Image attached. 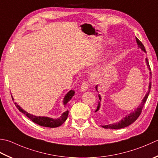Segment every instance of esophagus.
Here are the masks:
<instances>
[{
  "mask_svg": "<svg viewBox=\"0 0 158 158\" xmlns=\"http://www.w3.org/2000/svg\"><path fill=\"white\" fill-rule=\"evenodd\" d=\"M88 88V82L87 81H83L81 85V92H85Z\"/></svg>",
  "mask_w": 158,
  "mask_h": 158,
  "instance_id": "1",
  "label": "esophagus"
}]
</instances>
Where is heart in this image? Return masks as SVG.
Returning a JSON list of instances; mask_svg holds the SVG:
<instances>
[{"instance_id":"heart-1","label":"heart","mask_w":158,"mask_h":158,"mask_svg":"<svg viewBox=\"0 0 158 158\" xmlns=\"http://www.w3.org/2000/svg\"><path fill=\"white\" fill-rule=\"evenodd\" d=\"M98 75H99V74H98V73H94L93 75H92V77H98Z\"/></svg>"}]
</instances>
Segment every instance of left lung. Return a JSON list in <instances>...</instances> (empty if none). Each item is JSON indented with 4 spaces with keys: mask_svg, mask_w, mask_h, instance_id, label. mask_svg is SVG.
<instances>
[{
    "mask_svg": "<svg viewBox=\"0 0 158 158\" xmlns=\"http://www.w3.org/2000/svg\"><path fill=\"white\" fill-rule=\"evenodd\" d=\"M135 39H136V42H137V44L139 48H140L142 50L144 51V52H146V50H145V48H144V46L143 45V43H142L140 40H139L136 37H135ZM146 61H147V66H149V68L150 69V66H149V61H148V59L146 58ZM151 74V72H150ZM151 88V82L149 83V90L148 91V92L147 93V94L145 95V97H144L143 101H142L141 104L139 106V107L137 108L136 110H135L134 112H131V114H129L128 116H127L126 117H125L124 118L122 119L120 121L116 123H113V124H110V125H101L103 127V128L105 129H121V128H124L126 127L129 126V125H131V123H134V121H135L138 119V118L139 116H140V114L142 112V110H143V108L144 106V103L145 102H146L147 98H148V96L149 94V92H150V89ZM97 88V85L96 86V89ZM98 98H99V100L101 101V97L100 95H98ZM100 101H98V106H97V110H96L95 112H97V111L99 110L100 108Z\"/></svg>",
    "mask_w": 158,
    "mask_h": 158,
    "instance_id": "obj_1",
    "label": "left lung"
}]
</instances>
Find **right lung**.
<instances>
[{"instance_id": "right-lung-1", "label": "right lung", "mask_w": 158, "mask_h": 158, "mask_svg": "<svg viewBox=\"0 0 158 158\" xmlns=\"http://www.w3.org/2000/svg\"><path fill=\"white\" fill-rule=\"evenodd\" d=\"M74 95H75V91L72 90V89L68 92L64 99V105L65 107H67L68 104H69V102L70 101L71 98H73ZM12 99H13V98H12ZM14 104L15 107L18 108L20 112L23 113L24 115H26L28 118L30 120H31L33 123H35L36 124H38L40 126L46 127L54 128L61 125L65 121H66V120L68 118V115H69V110L66 109V110L63 113L62 115L58 118H51L44 116H36L25 112V111L22 109L18 104H16V103H15Z\"/></svg>"}]
</instances>
